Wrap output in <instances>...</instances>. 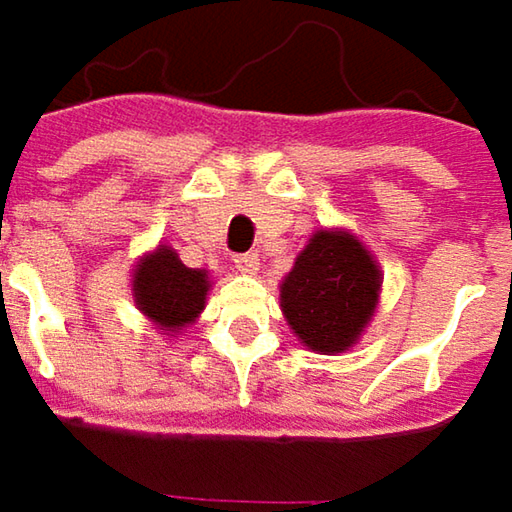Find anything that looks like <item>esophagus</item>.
I'll list each match as a JSON object with an SVG mask.
<instances>
[{
	"label": "esophagus",
	"instance_id": "1",
	"mask_svg": "<svg viewBox=\"0 0 512 512\" xmlns=\"http://www.w3.org/2000/svg\"><path fill=\"white\" fill-rule=\"evenodd\" d=\"M236 270L244 276H256L259 273V256L256 253H242L236 256Z\"/></svg>",
	"mask_w": 512,
	"mask_h": 512
}]
</instances>
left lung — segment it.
<instances>
[{"instance_id": "1", "label": "left lung", "mask_w": 512, "mask_h": 512, "mask_svg": "<svg viewBox=\"0 0 512 512\" xmlns=\"http://www.w3.org/2000/svg\"><path fill=\"white\" fill-rule=\"evenodd\" d=\"M383 270L345 227H320L279 285V305L296 340L317 354H345L360 343L380 305Z\"/></svg>"}]
</instances>
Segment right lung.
<instances>
[{"mask_svg": "<svg viewBox=\"0 0 512 512\" xmlns=\"http://www.w3.org/2000/svg\"><path fill=\"white\" fill-rule=\"evenodd\" d=\"M213 288L210 270L187 268L169 244H158L132 268V296L146 322L175 337L201 317Z\"/></svg>", "mask_w": 512, "mask_h": 512, "instance_id": "1", "label": "right lung"}]
</instances>
